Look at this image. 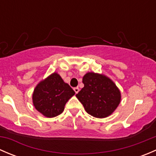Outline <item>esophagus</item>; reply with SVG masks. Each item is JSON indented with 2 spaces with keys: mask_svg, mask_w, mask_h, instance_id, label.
I'll use <instances>...</instances> for the list:
<instances>
[{
  "mask_svg": "<svg viewBox=\"0 0 156 156\" xmlns=\"http://www.w3.org/2000/svg\"><path fill=\"white\" fill-rule=\"evenodd\" d=\"M74 90H75V94H78V92H79V88H78V87H74Z\"/></svg>",
  "mask_w": 156,
  "mask_h": 156,
  "instance_id": "1",
  "label": "esophagus"
}]
</instances>
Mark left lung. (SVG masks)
Here are the masks:
<instances>
[{
  "label": "left lung",
  "instance_id": "1",
  "mask_svg": "<svg viewBox=\"0 0 156 156\" xmlns=\"http://www.w3.org/2000/svg\"><path fill=\"white\" fill-rule=\"evenodd\" d=\"M84 87L76 97L88 114L103 119L112 114L121 102V92L114 82L101 74L87 72L83 77Z\"/></svg>",
  "mask_w": 156,
  "mask_h": 156
}]
</instances>
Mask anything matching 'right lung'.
I'll use <instances>...</instances> for the list:
<instances>
[{
    "mask_svg": "<svg viewBox=\"0 0 156 156\" xmlns=\"http://www.w3.org/2000/svg\"><path fill=\"white\" fill-rule=\"evenodd\" d=\"M75 94L60 75L54 72L40 81L34 88L33 105L45 117H56L63 112L66 103Z\"/></svg>",
    "mask_w": 156,
    "mask_h": 156,
    "instance_id": "1",
    "label": "right lung"
}]
</instances>
